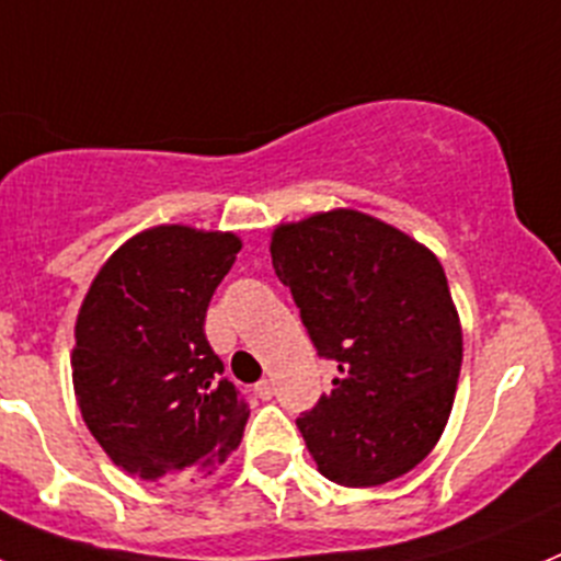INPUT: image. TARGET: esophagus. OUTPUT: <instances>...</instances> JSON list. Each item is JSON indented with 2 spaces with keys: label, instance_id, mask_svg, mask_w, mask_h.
I'll return each mask as SVG.
<instances>
[{
  "label": "esophagus",
  "instance_id": "1",
  "mask_svg": "<svg viewBox=\"0 0 561 561\" xmlns=\"http://www.w3.org/2000/svg\"><path fill=\"white\" fill-rule=\"evenodd\" d=\"M255 397L264 399V402H270V399L275 397V386H272V380H259V382H255Z\"/></svg>",
  "mask_w": 561,
  "mask_h": 561
}]
</instances>
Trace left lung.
<instances>
[{
  "label": "left lung",
  "mask_w": 561,
  "mask_h": 561,
  "mask_svg": "<svg viewBox=\"0 0 561 561\" xmlns=\"http://www.w3.org/2000/svg\"><path fill=\"white\" fill-rule=\"evenodd\" d=\"M270 250L317 355L339 364L333 391L297 419L319 471L344 488L408 473L444 432L462 364L440 261L352 209L280 226Z\"/></svg>",
  "instance_id": "left-lung-1"
}]
</instances>
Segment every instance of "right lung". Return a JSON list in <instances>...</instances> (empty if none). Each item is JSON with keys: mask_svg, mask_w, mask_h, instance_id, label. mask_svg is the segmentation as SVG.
I'll return each mask as SVG.
<instances>
[{"mask_svg": "<svg viewBox=\"0 0 561 561\" xmlns=\"http://www.w3.org/2000/svg\"><path fill=\"white\" fill-rule=\"evenodd\" d=\"M242 250L233 233L159 226L101 266L73 346L79 410L115 466L153 484L215 468L248 402L206 341V308Z\"/></svg>", "mask_w": 561, "mask_h": 561, "instance_id": "add662e5", "label": "right lung"}]
</instances>
